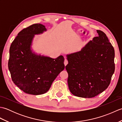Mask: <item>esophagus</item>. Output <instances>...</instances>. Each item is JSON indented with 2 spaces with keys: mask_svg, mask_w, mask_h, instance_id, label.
Instances as JSON below:
<instances>
[{
  "mask_svg": "<svg viewBox=\"0 0 122 122\" xmlns=\"http://www.w3.org/2000/svg\"><path fill=\"white\" fill-rule=\"evenodd\" d=\"M68 60H67L66 59H65V60H64V65H65V66H66L67 64H68Z\"/></svg>",
  "mask_w": 122,
  "mask_h": 122,
  "instance_id": "obj_1",
  "label": "esophagus"
}]
</instances>
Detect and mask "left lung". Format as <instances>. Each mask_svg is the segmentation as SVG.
<instances>
[{
  "instance_id": "obj_1",
  "label": "left lung",
  "mask_w": 122,
  "mask_h": 122,
  "mask_svg": "<svg viewBox=\"0 0 122 122\" xmlns=\"http://www.w3.org/2000/svg\"><path fill=\"white\" fill-rule=\"evenodd\" d=\"M98 37L81 50L66 55L68 83L72 94L91 98L107 89L115 71V52L105 33L97 30Z\"/></svg>"
}]
</instances>
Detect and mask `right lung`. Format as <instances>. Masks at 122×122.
Wrapping results in <instances>:
<instances>
[{"label": "right lung", "mask_w": 122, "mask_h": 122, "mask_svg": "<svg viewBox=\"0 0 122 122\" xmlns=\"http://www.w3.org/2000/svg\"><path fill=\"white\" fill-rule=\"evenodd\" d=\"M45 25L33 24L19 32L9 49L8 69L13 82L27 94L46 93L56 76L64 69V59L37 54L31 50L35 35L46 31Z\"/></svg>", "instance_id": "right-lung-1"}]
</instances>
